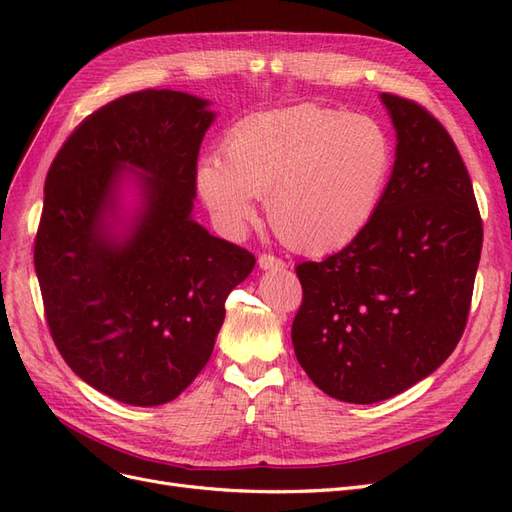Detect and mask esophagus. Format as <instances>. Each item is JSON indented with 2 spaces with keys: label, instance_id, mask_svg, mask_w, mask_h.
<instances>
[{
  "label": "esophagus",
  "instance_id": "34e87169",
  "mask_svg": "<svg viewBox=\"0 0 512 512\" xmlns=\"http://www.w3.org/2000/svg\"><path fill=\"white\" fill-rule=\"evenodd\" d=\"M258 267L262 271H282L286 267V262L271 256V254H262V256H258Z\"/></svg>",
  "mask_w": 512,
  "mask_h": 512
}]
</instances>
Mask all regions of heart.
<instances>
[{"instance_id":"obj_1","label":"heart","mask_w":512,"mask_h":512,"mask_svg":"<svg viewBox=\"0 0 512 512\" xmlns=\"http://www.w3.org/2000/svg\"><path fill=\"white\" fill-rule=\"evenodd\" d=\"M393 162V136L376 117L303 104L232 126L220 160L198 164L196 188L230 235H241L256 220V198H267L288 247L331 254L374 220Z\"/></svg>"}]
</instances>
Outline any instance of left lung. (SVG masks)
Wrapping results in <instances>:
<instances>
[{
    "label": "left lung",
    "instance_id": "8db88e82",
    "mask_svg": "<svg viewBox=\"0 0 512 512\" xmlns=\"http://www.w3.org/2000/svg\"><path fill=\"white\" fill-rule=\"evenodd\" d=\"M380 100L397 145L374 220L342 252L297 267L294 354L320 391L348 404L404 393L451 356L483 247L453 138L423 106L391 94Z\"/></svg>",
    "mask_w": 512,
    "mask_h": 512
}]
</instances>
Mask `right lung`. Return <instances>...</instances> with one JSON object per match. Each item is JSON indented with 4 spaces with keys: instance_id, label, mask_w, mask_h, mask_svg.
<instances>
[{
    "instance_id": "right-lung-1",
    "label": "right lung",
    "mask_w": 512,
    "mask_h": 512,
    "mask_svg": "<svg viewBox=\"0 0 512 512\" xmlns=\"http://www.w3.org/2000/svg\"><path fill=\"white\" fill-rule=\"evenodd\" d=\"M211 102L147 89L89 115L44 181L34 247L46 322L76 376L128 406L179 397L256 260L194 220Z\"/></svg>"
}]
</instances>
